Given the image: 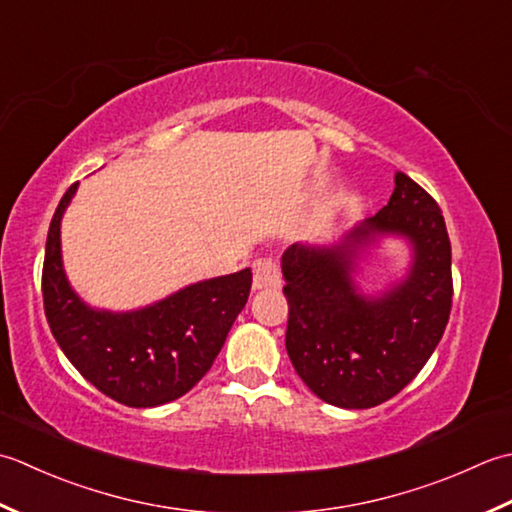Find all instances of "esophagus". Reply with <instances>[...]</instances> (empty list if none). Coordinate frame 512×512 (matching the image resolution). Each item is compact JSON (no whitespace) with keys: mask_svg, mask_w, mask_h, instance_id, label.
<instances>
[{"mask_svg":"<svg viewBox=\"0 0 512 512\" xmlns=\"http://www.w3.org/2000/svg\"><path fill=\"white\" fill-rule=\"evenodd\" d=\"M252 287L256 291L260 289H280L283 287V274H280V267L276 260L271 258H260L254 263V283Z\"/></svg>","mask_w":512,"mask_h":512,"instance_id":"34e87169","label":"esophagus"}]
</instances>
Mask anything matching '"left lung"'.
Listing matches in <instances>:
<instances>
[{"mask_svg": "<svg viewBox=\"0 0 512 512\" xmlns=\"http://www.w3.org/2000/svg\"><path fill=\"white\" fill-rule=\"evenodd\" d=\"M402 235L414 260L400 284L364 297L352 280L378 235ZM285 347L320 400L371 409L398 395L442 340L453 302L451 241L435 198L404 172L382 210L333 245L294 243L283 254Z\"/></svg>", "mask_w": 512, "mask_h": 512, "instance_id": "obj_1", "label": "left lung"}]
</instances>
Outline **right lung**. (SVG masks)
<instances>
[{
  "mask_svg": "<svg viewBox=\"0 0 512 512\" xmlns=\"http://www.w3.org/2000/svg\"><path fill=\"white\" fill-rule=\"evenodd\" d=\"M72 183L46 238L44 309L66 358L108 398L134 409L172 402L210 371L252 289V269L201 280L137 311L86 305L70 287L61 260V218Z\"/></svg>",
  "mask_w": 512,
  "mask_h": 512,
  "instance_id": "right-lung-1",
  "label": "right lung"
}]
</instances>
